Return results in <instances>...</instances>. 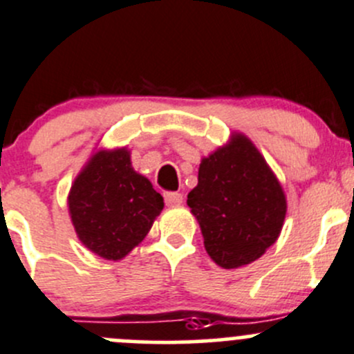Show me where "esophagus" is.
<instances>
[{
	"instance_id": "obj_1",
	"label": "esophagus",
	"mask_w": 354,
	"mask_h": 354,
	"mask_svg": "<svg viewBox=\"0 0 354 354\" xmlns=\"http://www.w3.org/2000/svg\"><path fill=\"white\" fill-rule=\"evenodd\" d=\"M184 201V196L180 192H167L165 194V203L167 206H178Z\"/></svg>"
}]
</instances>
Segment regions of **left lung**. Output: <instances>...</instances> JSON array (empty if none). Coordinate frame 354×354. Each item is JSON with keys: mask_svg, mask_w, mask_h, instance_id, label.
<instances>
[{"mask_svg": "<svg viewBox=\"0 0 354 354\" xmlns=\"http://www.w3.org/2000/svg\"><path fill=\"white\" fill-rule=\"evenodd\" d=\"M187 205L199 223L206 253L227 270L265 254L281 236L288 212L277 176L241 132L201 160Z\"/></svg>", "mask_w": 354, "mask_h": 354, "instance_id": "1", "label": "left lung"}]
</instances>
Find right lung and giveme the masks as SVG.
Listing matches in <instances>:
<instances>
[{"label": "right lung", "instance_id": "right-lung-1", "mask_svg": "<svg viewBox=\"0 0 354 354\" xmlns=\"http://www.w3.org/2000/svg\"><path fill=\"white\" fill-rule=\"evenodd\" d=\"M70 218L80 243L118 261L139 246L163 209V198L132 169L127 148L97 149L70 187Z\"/></svg>", "mask_w": 354, "mask_h": 354}]
</instances>
